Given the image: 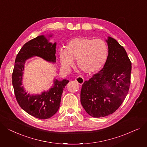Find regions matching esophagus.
<instances>
[{
	"label": "esophagus",
	"instance_id": "esophagus-1",
	"mask_svg": "<svg viewBox=\"0 0 147 147\" xmlns=\"http://www.w3.org/2000/svg\"><path fill=\"white\" fill-rule=\"evenodd\" d=\"M75 80H76V82L78 84H80V85H82V84H83L84 82V79H83V78L82 77H81V76H78L77 77H76Z\"/></svg>",
	"mask_w": 147,
	"mask_h": 147
}]
</instances>
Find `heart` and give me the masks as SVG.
Here are the masks:
<instances>
[{
	"instance_id": "heart-1",
	"label": "heart",
	"mask_w": 147,
	"mask_h": 147,
	"mask_svg": "<svg viewBox=\"0 0 147 147\" xmlns=\"http://www.w3.org/2000/svg\"><path fill=\"white\" fill-rule=\"evenodd\" d=\"M108 48L102 39L77 37L68 41L65 50L59 52L62 67L68 69L76 60V64L84 73L92 74L98 71L105 64Z\"/></svg>"
}]
</instances>
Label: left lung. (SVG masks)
Wrapping results in <instances>:
<instances>
[{"instance_id":"obj_1","label":"left lung","mask_w":147,"mask_h":147,"mask_svg":"<svg viewBox=\"0 0 147 147\" xmlns=\"http://www.w3.org/2000/svg\"><path fill=\"white\" fill-rule=\"evenodd\" d=\"M106 41L108 56L103 68L84 82L80 93L82 106L93 118L108 116L118 109L131 83V62L124 48L111 36Z\"/></svg>"}]
</instances>
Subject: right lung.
<instances>
[{
  "label": "right lung",
  "mask_w": 147,
  "mask_h": 147,
  "mask_svg": "<svg viewBox=\"0 0 147 147\" xmlns=\"http://www.w3.org/2000/svg\"><path fill=\"white\" fill-rule=\"evenodd\" d=\"M52 36L48 35V39L44 35H40L25 44L16 56L12 73V84L18 104L28 114L41 119L50 118L57 113L64 88L69 81L54 79L53 85L48 90L41 94H31L28 93L22 86L23 71L26 60L34 57L55 63L57 43L49 41V38Z\"/></svg>",
  "instance_id": "obj_1"
}]
</instances>
